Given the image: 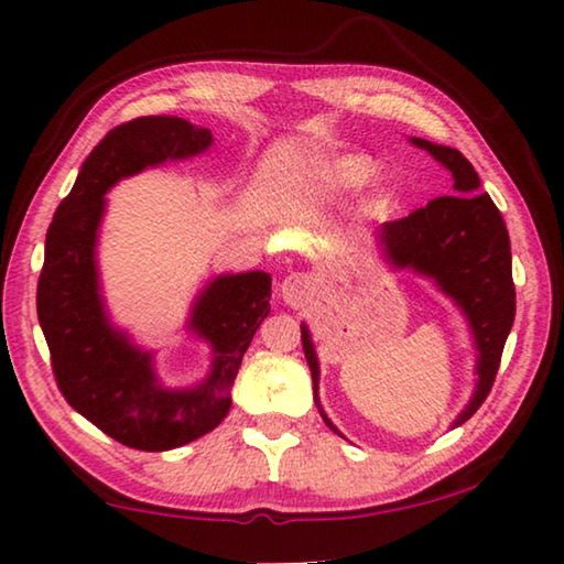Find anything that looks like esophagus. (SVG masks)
<instances>
[{
    "label": "esophagus",
    "mask_w": 564,
    "mask_h": 564,
    "mask_svg": "<svg viewBox=\"0 0 564 564\" xmlns=\"http://www.w3.org/2000/svg\"><path fill=\"white\" fill-rule=\"evenodd\" d=\"M313 295V281L308 273H291L285 275L281 283V299L291 305V308H301L311 301Z\"/></svg>",
    "instance_id": "34e87169"
}]
</instances>
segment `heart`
<instances>
[{
  "instance_id": "heart-1",
  "label": "heart",
  "mask_w": 564,
  "mask_h": 564,
  "mask_svg": "<svg viewBox=\"0 0 564 564\" xmlns=\"http://www.w3.org/2000/svg\"><path fill=\"white\" fill-rule=\"evenodd\" d=\"M373 176H376L373 161L366 156H356V154L333 159L330 164L321 169L323 186H328L330 191L360 188V186H366ZM388 202H390L388 196L380 198V204H388Z\"/></svg>"
}]
</instances>
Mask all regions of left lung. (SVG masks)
<instances>
[{"label": "left lung", "mask_w": 564, "mask_h": 564, "mask_svg": "<svg viewBox=\"0 0 564 564\" xmlns=\"http://www.w3.org/2000/svg\"><path fill=\"white\" fill-rule=\"evenodd\" d=\"M410 141L451 171L455 196L433 198L400 221L383 224L376 238L395 269H410L431 279L470 323L477 348V386L473 400L455 420V425H463L490 393L514 321L510 236L498 206L482 194L480 176L460 151L425 139ZM301 340L313 376V400L326 425L338 433L321 408L318 358L305 326H301Z\"/></svg>", "instance_id": "left-lung-1"}]
</instances>
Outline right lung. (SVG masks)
Listing matches in <instances>:
<instances>
[{
    "label": "right lung",
    "mask_w": 564,
    "mask_h": 564,
    "mask_svg": "<svg viewBox=\"0 0 564 564\" xmlns=\"http://www.w3.org/2000/svg\"><path fill=\"white\" fill-rule=\"evenodd\" d=\"M212 141V131L178 117L119 123L84 161L46 231L36 316L56 386L76 413L133 451H171L221 423L243 352L271 311L269 273L218 275L208 283L194 303L188 328L212 343V373L202 386L184 390L161 386L151 352L133 346L104 311L94 259L104 194L147 166L202 154Z\"/></svg>",
    "instance_id": "right-lung-1"
}]
</instances>
